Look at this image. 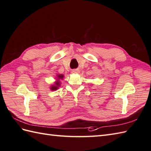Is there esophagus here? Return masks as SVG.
Returning a JSON list of instances; mask_svg holds the SVG:
<instances>
[{"mask_svg": "<svg viewBox=\"0 0 151 151\" xmlns=\"http://www.w3.org/2000/svg\"><path fill=\"white\" fill-rule=\"evenodd\" d=\"M73 72H78V71L77 70H73V71H72Z\"/></svg>", "mask_w": 151, "mask_h": 151, "instance_id": "obj_1", "label": "esophagus"}]
</instances>
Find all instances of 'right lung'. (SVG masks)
I'll return each mask as SVG.
<instances>
[{"label": "right lung", "mask_w": 151, "mask_h": 151, "mask_svg": "<svg viewBox=\"0 0 151 151\" xmlns=\"http://www.w3.org/2000/svg\"><path fill=\"white\" fill-rule=\"evenodd\" d=\"M64 77L65 76L63 74H57L55 79V81L53 83V84L51 85V86L50 87V90H52V91H55V90H58L60 87V86H61V81L63 79Z\"/></svg>", "instance_id": "obj_1"}]
</instances>
